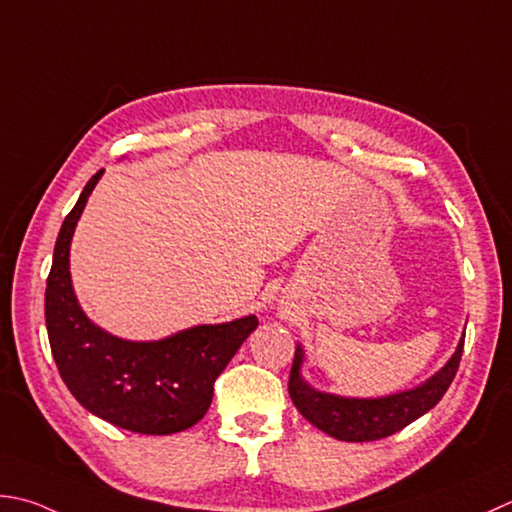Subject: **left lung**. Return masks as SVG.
Returning a JSON list of instances; mask_svg holds the SVG:
<instances>
[{
    "label": "left lung",
    "instance_id": "1",
    "mask_svg": "<svg viewBox=\"0 0 512 512\" xmlns=\"http://www.w3.org/2000/svg\"><path fill=\"white\" fill-rule=\"evenodd\" d=\"M461 352H464V339L459 341L450 361L417 388L379 399H354L314 390L301 374L303 347L298 345L289 372V397L312 426L330 437L339 441H376L410 426L414 419L437 406L455 379Z\"/></svg>",
    "mask_w": 512,
    "mask_h": 512
}]
</instances>
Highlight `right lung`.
Returning <instances> with one entry per match:
<instances>
[{"instance_id":"add662e5","label":"right lung","mask_w":512,"mask_h":512,"mask_svg":"<svg viewBox=\"0 0 512 512\" xmlns=\"http://www.w3.org/2000/svg\"><path fill=\"white\" fill-rule=\"evenodd\" d=\"M102 173L86 182L57 236L44 298L48 341L62 381L80 406L140 435H173L205 417L216 379L256 330L258 318L196 325L160 341H124L95 325L75 298L69 252Z\"/></svg>"}]
</instances>
